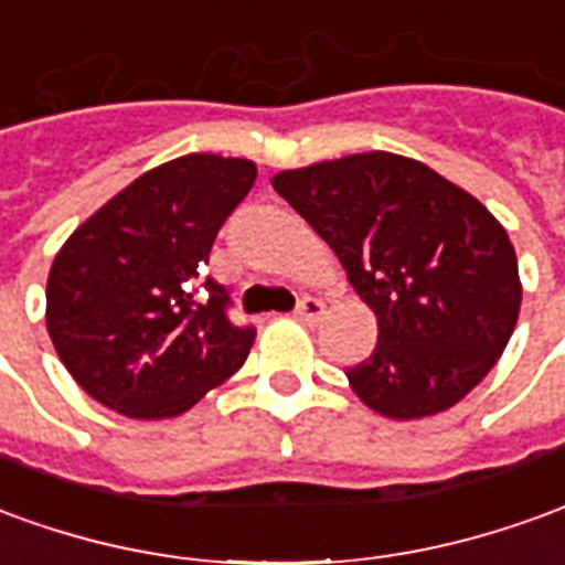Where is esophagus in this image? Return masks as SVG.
<instances>
[{
    "label": "esophagus",
    "mask_w": 565,
    "mask_h": 565,
    "mask_svg": "<svg viewBox=\"0 0 565 565\" xmlns=\"http://www.w3.org/2000/svg\"><path fill=\"white\" fill-rule=\"evenodd\" d=\"M323 302L321 299H315V296H306L299 306H296V321H302V323H318L323 318Z\"/></svg>",
    "instance_id": "obj_1"
}]
</instances>
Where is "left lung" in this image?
I'll use <instances>...</instances> for the list:
<instances>
[{
  "mask_svg": "<svg viewBox=\"0 0 565 565\" xmlns=\"http://www.w3.org/2000/svg\"><path fill=\"white\" fill-rule=\"evenodd\" d=\"M271 186L333 247L376 315V349L345 370L370 409L444 413L495 366L523 287L514 244L475 195L394 152L281 171Z\"/></svg>",
  "mask_w": 565,
  "mask_h": 565,
  "instance_id": "obj_1",
  "label": "left lung"
}]
</instances>
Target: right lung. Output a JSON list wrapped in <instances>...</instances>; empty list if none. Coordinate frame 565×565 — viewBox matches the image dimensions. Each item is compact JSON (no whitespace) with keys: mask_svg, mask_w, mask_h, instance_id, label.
<instances>
[{"mask_svg":"<svg viewBox=\"0 0 565 565\" xmlns=\"http://www.w3.org/2000/svg\"><path fill=\"white\" fill-rule=\"evenodd\" d=\"M254 180V161L192 152L137 177L66 238L45 321L97 404L171 419L247 361L256 330L228 321V290L204 269Z\"/></svg>","mask_w":565,"mask_h":565,"instance_id":"add662e5","label":"right lung"}]
</instances>
